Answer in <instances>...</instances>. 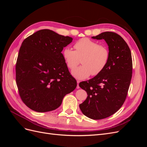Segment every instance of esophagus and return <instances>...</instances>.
<instances>
[{"mask_svg": "<svg viewBox=\"0 0 147 147\" xmlns=\"http://www.w3.org/2000/svg\"><path fill=\"white\" fill-rule=\"evenodd\" d=\"M77 89H79V88H80V86H79V83L80 82L79 80H77Z\"/></svg>", "mask_w": 147, "mask_h": 147, "instance_id": "34e87169", "label": "esophagus"}]
</instances>
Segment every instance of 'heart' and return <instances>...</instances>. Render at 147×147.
I'll use <instances>...</instances> for the list:
<instances>
[{"label": "heart", "mask_w": 147, "mask_h": 147, "mask_svg": "<svg viewBox=\"0 0 147 147\" xmlns=\"http://www.w3.org/2000/svg\"><path fill=\"white\" fill-rule=\"evenodd\" d=\"M74 47L75 50L69 47L65 48L63 56L70 70L76 68L82 59V65L72 72L75 78L84 79L90 75L94 77L103 72L110 57L107 46L99 45L97 42L84 37L75 42Z\"/></svg>", "instance_id": "obj_1"}]
</instances>
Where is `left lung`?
<instances>
[{
    "label": "left lung",
    "instance_id": "obj_1",
    "mask_svg": "<svg viewBox=\"0 0 147 147\" xmlns=\"http://www.w3.org/2000/svg\"><path fill=\"white\" fill-rule=\"evenodd\" d=\"M92 38L105 40L110 60L102 73L79 83L88 95L79 107L88 118L101 119L117 112L125 101L132 78V60L129 47L118 34L104 32Z\"/></svg>",
    "mask_w": 147,
    "mask_h": 147
}]
</instances>
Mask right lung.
Instances as JSON below:
<instances>
[{"mask_svg": "<svg viewBox=\"0 0 147 147\" xmlns=\"http://www.w3.org/2000/svg\"><path fill=\"white\" fill-rule=\"evenodd\" d=\"M72 38L42 29L24 40L16 64V82L24 104L38 112L54 110L77 87L61 52Z\"/></svg>", "mask_w": 147, "mask_h": 147, "instance_id": "1", "label": "right lung"}]
</instances>
